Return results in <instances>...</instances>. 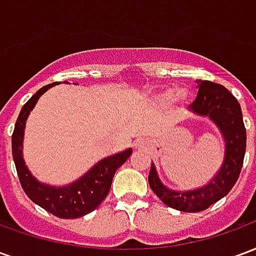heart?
I'll use <instances>...</instances> for the list:
<instances>
[{
    "mask_svg": "<svg viewBox=\"0 0 256 256\" xmlns=\"http://www.w3.org/2000/svg\"><path fill=\"white\" fill-rule=\"evenodd\" d=\"M174 97V92L172 90H166V92H163L160 94V100L162 101H170ZM180 97H184L182 94H180Z\"/></svg>",
    "mask_w": 256,
    "mask_h": 256,
    "instance_id": "obj_1",
    "label": "heart"
}]
</instances>
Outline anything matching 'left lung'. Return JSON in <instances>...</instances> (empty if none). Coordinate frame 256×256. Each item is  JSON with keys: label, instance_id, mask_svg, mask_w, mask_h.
<instances>
[{"label": "left lung", "instance_id": "left-lung-1", "mask_svg": "<svg viewBox=\"0 0 256 256\" xmlns=\"http://www.w3.org/2000/svg\"><path fill=\"white\" fill-rule=\"evenodd\" d=\"M198 97L190 108L198 115L211 118L225 138V160L220 172L208 185L189 192H174L166 188L158 177L154 164H150L148 176L150 186L156 196L168 207L184 212L207 210L211 204L216 203L230 192L242 172L247 145L242 108L236 97L225 86L211 80H198Z\"/></svg>", "mask_w": 256, "mask_h": 256}]
</instances>
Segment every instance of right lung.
<instances>
[{
    "label": "right lung",
    "mask_w": 256,
    "mask_h": 256,
    "mask_svg": "<svg viewBox=\"0 0 256 256\" xmlns=\"http://www.w3.org/2000/svg\"><path fill=\"white\" fill-rule=\"evenodd\" d=\"M58 84L60 82H53L41 88L23 106L12 134V155L19 181L26 194L40 207L46 210L48 212L63 220H74L89 214L100 206L111 189L115 172L128 160V156L132 155V150L102 159L89 172H86V176L64 188H53L38 182L27 170L24 160L22 158V141L24 133L26 119L36 104L38 98L49 88Z\"/></svg>",
    "instance_id": "1"
}]
</instances>
